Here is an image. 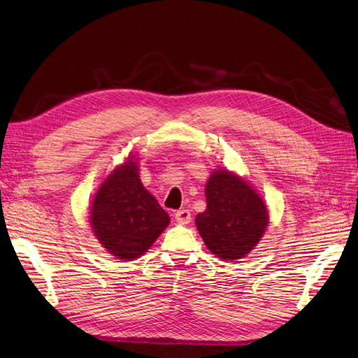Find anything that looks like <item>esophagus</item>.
<instances>
[{
    "mask_svg": "<svg viewBox=\"0 0 358 358\" xmlns=\"http://www.w3.org/2000/svg\"><path fill=\"white\" fill-rule=\"evenodd\" d=\"M190 218H192V214H190L189 210H178V211L176 213V220H177V223H180V224H187V223H190Z\"/></svg>",
    "mask_w": 358,
    "mask_h": 358,
    "instance_id": "esophagus-1",
    "label": "esophagus"
}]
</instances>
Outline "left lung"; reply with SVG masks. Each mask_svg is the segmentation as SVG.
Returning a JSON list of instances; mask_svg holds the SVG:
<instances>
[{"instance_id":"left-lung-1","label":"left lung","mask_w":358,"mask_h":358,"mask_svg":"<svg viewBox=\"0 0 358 358\" xmlns=\"http://www.w3.org/2000/svg\"><path fill=\"white\" fill-rule=\"evenodd\" d=\"M206 210L196 215L205 245L223 260L247 256L268 226V210L255 189L226 169L215 171L205 187Z\"/></svg>"}]
</instances>
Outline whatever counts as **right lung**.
Segmentation results:
<instances>
[{"label":"right lung","instance_id":"obj_1","mask_svg":"<svg viewBox=\"0 0 358 358\" xmlns=\"http://www.w3.org/2000/svg\"><path fill=\"white\" fill-rule=\"evenodd\" d=\"M90 224L110 255L134 260L164 232L169 215L144 189L135 160L128 159L101 184L92 203Z\"/></svg>","mask_w":358,"mask_h":358}]
</instances>
